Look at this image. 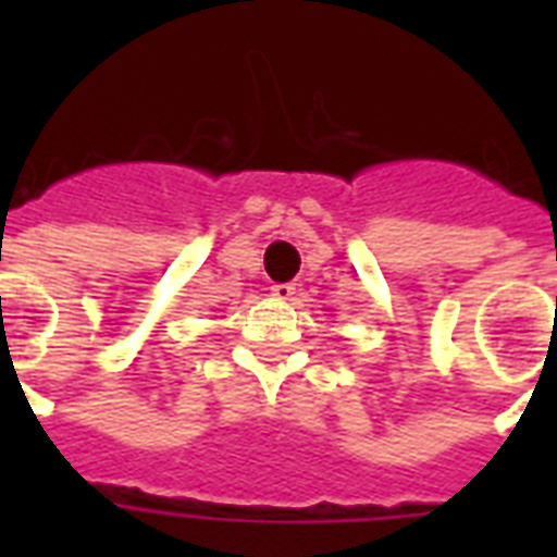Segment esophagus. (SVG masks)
<instances>
[{
  "instance_id": "1",
  "label": "esophagus",
  "mask_w": 557,
  "mask_h": 557,
  "mask_svg": "<svg viewBox=\"0 0 557 557\" xmlns=\"http://www.w3.org/2000/svg\"><path fill=\"white\" fill-rule=\"evenodd\" d=\"M271 295L277 297V300H292L297 295V286L295 283H274L271 286Z\"/></svg>"
}]
</instances>
